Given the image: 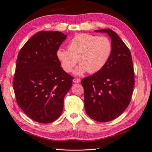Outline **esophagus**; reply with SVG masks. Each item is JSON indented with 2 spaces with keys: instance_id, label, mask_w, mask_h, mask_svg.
I'll list each match as a JSON object with an SVG mask.
<instances>
[{
  "instance_id": "esophagus-1",
  "label": "esophagus",
  "mask_w": 152,
  "mask_h": 152,
  "mask_svg": "<svg viewBox=\"0 0 152 152\" xmlns=\"http://www.w3.org/2000/svg\"><path fill=\"white\" fill-rule=\"evenodd\" d=\"M73 81L75 83H80V80L79 79H78V78H75V79L73 80Z\"/></svg>"
}]
</instances>
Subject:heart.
I'll use <instances>...</instances> for the list:
<instances>
[{"instance_id":"1","label":"heart","mask_w":152,"mask_h":152,"mask_svg":"<svg viewBox=\"0 0 152 152\" xmlns=\"http://www.w3.org/2000/svg\"><path fill=\"white\" fill-rule=\"evenodd\" d=\"M112 52L111 40L105 36L79 34L68 43V50L59 48L56 56L63 70L70 73L77 63L74 72L81 75L86 72L95 73L102 70L107 63Z\"/></svg>"}]
</instances>
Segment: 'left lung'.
Wrapping results in <instances>:
<instances>
[{"instance_id": "left-lung-1", "label": "left lung", "mask_w": 152, "mask_h": 152, "mask_svg": "<svg viewBox=\"0 0 152 152\" xmlns=\"http://www.w3.org/2000/svg\"><path fill=\"white\" fill-rule=\"evenodd\" d=\"M107 34L112 52L102 70L84 78L86 113L100 122L111 121L124 112L130 103L134 85V72L129 49L111 29L94 30Z\"/></svg>"}]
</instances>
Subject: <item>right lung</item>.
<instances>
[{"mask_svg": "<svg viewBox=\"0 0 152 152\" xmlns=\"http://www.w3.org/2000/svg\"><path fill=\"white\" fill-rule=\"evenodd\" d=\"M67 37L60 31H40L18 54L13 88L18 106L32 120L53 122L63 112L73 77L60 66L58 48Z\"/></svg>", "mask_w": 152, "mask_h": 152, "instance_id": "right-lung-1", "label": "right lung"}]
</instances>
